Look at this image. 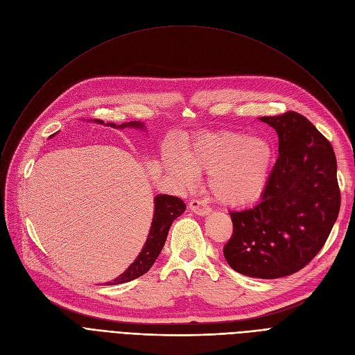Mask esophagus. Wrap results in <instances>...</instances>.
Masks as SVG:
<instances>
[{
	"label": "esophagus",
	"instance_id": "34e87169",
	"mask_svg": "<svg viewBox=\"0 0 355 355\" xmlns=\"http://www.w3.org/2000/svg\"><path fill=\"white\" fill-rule=\"evenodd\" d=\"M189 207L191 209L193 213H196V214H198V216H207V214L211 211V209L209 207L207 202H204L202 200H197V198H194V200L190 201Z\"/></svg>",
	"mask_w": 355,
	"mask_h": 355
}]
</instances>
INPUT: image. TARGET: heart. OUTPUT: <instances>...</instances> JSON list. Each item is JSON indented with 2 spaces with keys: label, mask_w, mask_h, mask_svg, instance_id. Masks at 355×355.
<instances>
[{
  "label": "heart",
  "mask_w": 355,
  "mask_h": 355,
  "mask_svg": "<svg viewBox=\"0 0 355 355\" xmlns=\"http://www.w3.org/2000/svg\"><path fill=\"white\" fill-rule=\"evenodd\" d=\"M164 161L182 182L209 174L207 187L223 206L239 207L262 196L273 165L272 145L233 130L204 132L182 145V157L168 148Z\"/></svg>",
  "instance_id": "heart-1"
}]
</instances>
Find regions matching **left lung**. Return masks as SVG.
Listing matches in <instances>:
<instances>
[{
	"label": "left lung",
	"mask_w": 355,
	"mask_h": 355,
	"mask_svg": "<svg viewBox=\"0 0 355 355\" xmlns=\"http://www.w3.org/2000/svg\"><path fill=\"white\" fill-rule=\"evenodd\" d=\"M279 138V157L252 209L230 211L233 234L223 253L236 272L260 279L304 269L324 248L341 207L331 142L304 115L262 116Z\"/></svg>",
	"instance_id": "8db88e82"
}]
</instances>
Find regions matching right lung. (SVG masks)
<instances>
[{"instance_id": "right-lung-1", "label": "right lung", "mask_w": 355, "mask_h": 355, "mask_svg": "<svg viewBox=\"0 0 355 355\" xmlns=\"http://www.w3.org/2000/svg\"><path fill=\"white\" fill-rule=\"evenodd\" d=\"M101 122V121H99ZM110 126H116L115 123H107ZM125 126H144L139 122H128L122 123L119 128ZM185 210V204L181 198L174 197V196H165L159 194L155 197V211H154V220H153V226L151 230H149L146 243L142 248L139 256L135 259V262L130 265L122 275H119L114 282H107V285H119L125 284L129 281H134V279L142 276L146 273L157 257L159 256L165 240L168 236V232H170V227L173 225V221L181 216Z\"/></svg>"}]
</instances>
